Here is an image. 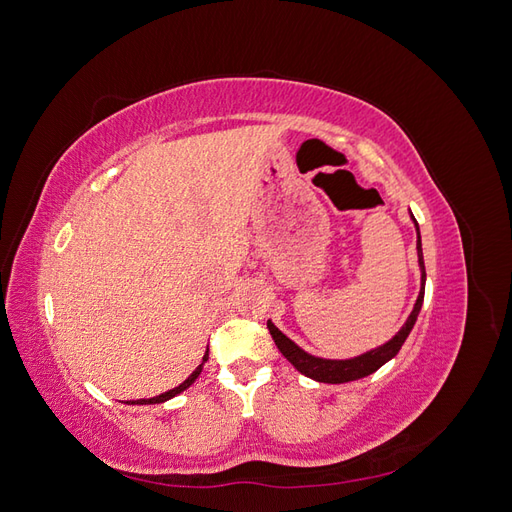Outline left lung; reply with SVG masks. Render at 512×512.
<instances>
[{"label":"left lung","mask_w":512,"mask_h":512,"mask_svg":"<svg viewBox=\"0 0 512 512\" xmlns=\"http://www.w3.org/2000/svg\"><path fill=\"white\" fill-rule=\"evenodd\" d=\"M410 220L416 230V258H418V271H421V288H418V297L414 301V307H412L408 320L404 322V327H401L389 339V342L371 348L359 356H352V359H324V356H316L312 352L303 350L299 344H294L288 335H284L280 329L275 327L271 318L267 320V329L273 337L277 350H280L286 359L294 365V369L301 371L303 376L312 378L316 382H327V384H344V382L359 380V378L374 374V371H378L384 363H389L393 356H397L401 346H404L410 331L414 329L418 314H421L423 299H425V277H427L425 275V260H423L421 230H418V224L414 220L412 211H410Z\"/></svg>","instance_id":"1"}]
</instances>
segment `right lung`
<instances>
[{"label": "right lung", "mask_w": 512, "mask_h": 512, "mask_svg": "<svg viewBox=\"0 0 512 512\" xmlns=\"http://www.w3.org/2000/svg\"><path fill=\"white\" fill-rule=\"evenodd\" d=\"M207 359H209V348H207V352H205V356H203V363H200L192 374L185 378L179 386H175V389H170V391H166V393H160V395H156V397H151V399H132V401H126L128 406H151V404H164V401H168V399H173V397H177L179 393H183L185 389H190V386L194 384V380L200 376V371H203V365L207 363Z\"/></svg>", "instance_id": "1"}]
</instances>
